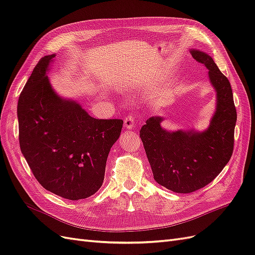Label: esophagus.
I'll list each match as a JSON object with an SVG mask.
<instances>
[{"label":"esophagus","mask_w":255,"mask_h":255,"mask_svg":"<svg viewBox=\"0 0 255 255\" xmlns=\"http://www.w3.org/2000/svg\"><path fill=\"white\" fill-rule=\"evenodd\" d=\"M123 126H125V128H128V129L134 128L135 126H137V125H136L135 118L132 117V116H128V117H127V118L125 119V125H123Z\"/></svg>","instance_id":"1"}]
</instances>
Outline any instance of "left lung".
Here are the masks:
<instances>
[{
  "label": "left lung",
  "mask_w": 255,
  "mask_h": 255,
  "mask_svg": "<svg viewBox=\"0 0 255 255\" xmlns=\"http://www.w3.org/2000/svg\"><path fill=\"white\" fill-rule=\"evenodd\" d=\"M190 54L208 70V80L216 92V110L210 126L203 130H171L161 126L164 117L153 116L139 134L154 180L177 194L202 188L221 172L232 156L237 119L229 80L207 53L190 49Z\"/></svg>",
  "instance_id": "obj_1"
}]
</instances>
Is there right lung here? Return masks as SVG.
I'll use <instances>...</instances> for the list:
<instances>
[{
  "label": "right lung",
  "instance_id": "add662e5",
  "mask_svg": "<svg viewBox=\"0 0 255 255\" xmlns=\"http://www.w3.org/2000/svg\"><path fill=\"white\" fill-rule=\"evenodd\" d=\"M55 56L40 59L19 97L20 148L41 186L80 200L102 186L107 156L123 121L96 119L76 100L56 92L48 76Z\"/></svg>",
  "mask_w": 255,
  "mask_h": 255
}]
</instances>
